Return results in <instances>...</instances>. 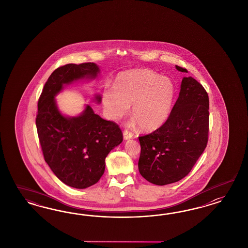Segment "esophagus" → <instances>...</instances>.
Here are the masks:
<instances>
[{
  "mask_svg": "<svg viewBox=\"0 0 248 248\" xmlns=\"http://www.w3.org/2000/svg\"><path fill=\"white\" fill-rule=\"evenodd\" d=\"M133 136H134V135H133L132 132H130L128 130H124V140H128V139L132 138Z\"/></svg>",
  "mask_w": 248,
  "mask_h": 248,
  "instance_id": "1",
  "label": "esophagus"
}]
</instances>
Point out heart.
Listing matches in <instances>:
<instances>
[{
  "label": "heart",
  "mask_w": 248,
  "mask_h": 248,
  "mask_svg": "<svg viewBox=\"0 0 248 248\" xmlns=\"http://www.w3.org/2000/svg\"><path fill=\"white\" fill-rule=\"evenodd\" d=\"M174 87L170 79L149 69H133L116 76L113 87H105L102 104L106 116L118 120L132 105V115L145 132L165 123L173 103Z\"/></svg>",
  "instance_id": "obj_1"
}]
</instances>
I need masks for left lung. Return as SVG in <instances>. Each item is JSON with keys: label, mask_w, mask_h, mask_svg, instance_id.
<instances>
[{"label": "left lung", "mask_w": 248, "mask_h": 248, "mask_svg": "<svg viewBox=\"0 0 248 248\" xmlns=\"http://www.w3.org/2000/svg\"><path fill=\"white\" fill-rule=\"evenodd\" d=\"M179 72L186 68L175 65ZM209 98L203 85L184 77L179 96L167 120L149 135L139 136L138 169L144 179L156 186L186 177L208 142Z\"/></svg>", "instance_id": "left-lung-1"}]
</instances>
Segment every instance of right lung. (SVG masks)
Segmentation results:
<instances>
[{
	"label": "right lung",
	"instance_id": "add662e5",
	"mask_svg": "<svg viewBox=\"0 0 248 248\" xmlns=\"http://www.w3.org/2000/svg\"><path fill=\"white\" fill-rule=\"evenodd\" d=\"M99 67L93 62L68 63L54 70L38 101L36 127L45 162L62 183L83 189L96 184L105 173V157L123 142L119 125L94 113L89 105L81 115L61 114L54 96L63 84L95 78ZM98 102L100 96H96Z\"/></svg>",
	"mask_w": 248,
	"mask_h": 248
}]
</instances>
